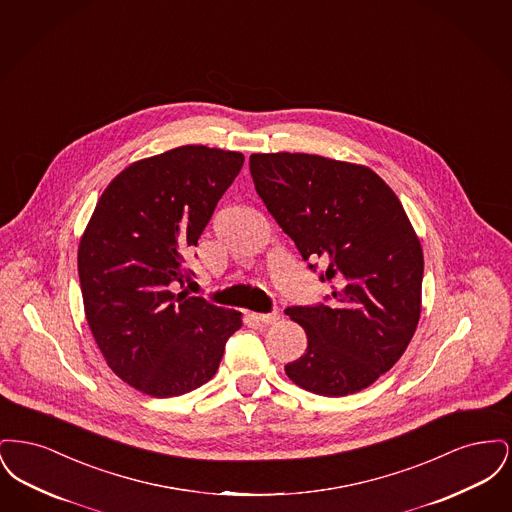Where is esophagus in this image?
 <instances>
[{
  "mask_svg": "<svg viewBox=\"0 0 512 512\" xmlns=\"http://www.w3.org/2000/svg\"><path fill=\"white\" fill-rule=\"evenodd\" d=\"M255 318L261 322V324H276L280 320L278 313H265V315H255Z\"/></svg>",
  "mask_w": 512,
  "mask_h": 512,
  "instance_id": "obj_1",
  "label": "esophagus"
}]
</instances>
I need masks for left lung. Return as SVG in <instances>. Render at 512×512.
<instances>
[{
    "label": "left lung",
    "instance_id": "1",
    "mask_svg": "<svg viewBox=\"0 0 512 512\" xmlns=\"http://www.w3.org/2000/svg\"><path fill=\"white\" fill-rule=\"evenodd\" d=\"M253 184L309 268L332 284L328 303L288 307L307 332L286 365L303 390H365L399 361L420 318L424 257L390 186L363 165L307 153H253Z\"/></svg>",
    "mask_w": 512,
    "mask_h": 512
}]
</instances>
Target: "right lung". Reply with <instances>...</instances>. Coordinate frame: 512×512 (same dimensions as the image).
<instances>
[{
    "label": "right lung",
    "mask_w": 512,
    "mask_h": 512,
    "mask_svg": "<svg viewBox=\"0 0 512 512\" xmlns=\"http://www.w3.org/2000/svg\"><path fill=\"white\" fill-rule=\"evenodd\" d=\"M242 165V153L207 146L136 161L105 188L78 245L84 311L99 351L121 380L151 397L209 382L242 328V313L182 290L194 274L184 255Z\"/></svg>",
    "instance_id": "obj_1"
}]
</instances>
